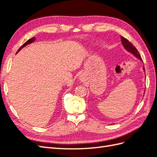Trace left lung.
<instances>
[{"mask_svg": "<svg viewBox=\"0 0 157 157\" xmlns=\"http://www.w3.org/2000/svg\"><path fill=\"white\" fill-rule=\"evenodd\" d=\"M121 42H122V44L124 46V48L128 51L132 53L133 55H134L135 57H136L137 58H138L139 59H140L141 61H142V59L141 58V56L139 54L138 51L136 49V47L133 45L131 42H130L128 41L126 39H125L124 37L123 36H121ZM143 69L145 71V68L144 67H143Z\"/></svg>", "mask_w": 157, "mask_h": 157, "instance_id": "8db88e82", "label": "left lung"}]
</instances>
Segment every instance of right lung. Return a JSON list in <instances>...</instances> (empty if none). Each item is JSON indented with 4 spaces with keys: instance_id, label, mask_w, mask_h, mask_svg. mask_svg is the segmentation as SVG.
I'll return each mask as SVG.
<instances>
[{
    "instance_id": "right-lung-1",
    "label": "right lung",
    "mask_w": 157,
    "mask_h": 157,
    "mask_svg": "<svg viewBox=\"0 0 157 157\" xmlns=\"http://www.w3.org/2000/svg\"><path fill=\"white\" fill-rule=\"evenodd\" d=\"M35 40V37H33V38H31V39H29V40H28L26 42H25V43L24 44H23L21 47H20V49H19L18 50H17V52H20L23 48V47H25V46H27V44H31V43H32V42H34Z\"/></svg>"
}]
</instances>
